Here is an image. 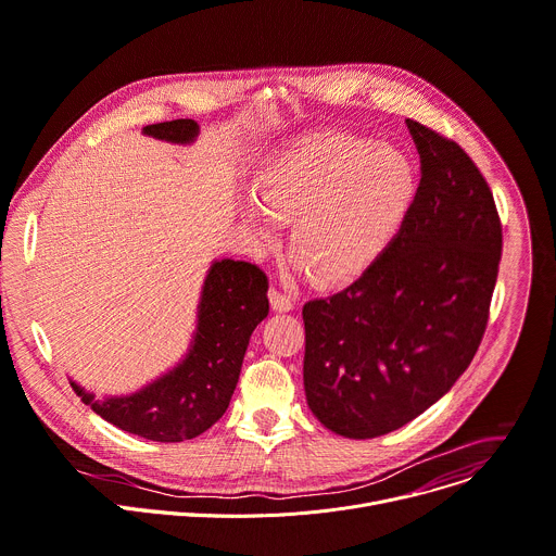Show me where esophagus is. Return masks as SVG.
<instances>
[{
  "label": "esophagus",
  "instance_id": "esophagus-1",
  "mask_svg": "<svg viewBox=\"0 0 556 556\" xmlns=\"http://www.w3.org/2000/svg\"><path fill=\"white\" fill-rule=\"evenodd\" d=\"M268 294H270V304H273V308H275L277 313H288V311H292V308H294V301H292V296H290V294H286L283 290H279L277 286H273Z\"/></svg>",
  "mask_w": 556,
  "mask_h": 556
}]
</instances>
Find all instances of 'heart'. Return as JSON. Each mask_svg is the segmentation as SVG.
I'll return each instance as SVG.
<instances>
[{"label":"heart","instance_id":"heart-1","mask_svg":"<svg viewBox=\"0 0 556 556\" xmlns=\"http://www.w3.org/2000/svg\"><path fill=\"white\" fill-rule=\"evenodd\" d=\"M243 219L264 243L273 217L288 222V248L319 281L366 268L394 239L417 194V173L399 148L350 132H324L283 150L252 181Z\"/></svg>","mask_w":556,"mask_h":556}]
</instances>
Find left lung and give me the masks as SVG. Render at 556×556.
Returning <instances> with one entry per match:
<instances>
[{
    "label": "left lung",
    "mask_w": 556,
    "mask_h": 556,
    "mask_svg": "<svg viewBox=\"0 0 556 556\" xmlns=\"http://www.w3.org/2000/svg\"><path fill=\"white\" fill-rule=\"evenodd\" d=\"M406 124L421 157L406 222L359 279L301 313L308 406L348 439L406 426L466 372L501 262V219L475 162L457 141Z\"/></svg>",
    "instance_id": "obj_1"
}]
</instances>
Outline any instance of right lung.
Returning a JSON list of instances; mask_svg holds the SVG:
<instances>
[{"label":"right lung","mask_w":556,"mask_h":556,"mask_svg":"<svg viewBox=\"0 0 556 556\" xmlns=\"http://www.w3.org/2000/svg\"><path fill=\"white\" fill-rule=\"evenodd\" d=\"M146 135L194 141L192 119L150 124ZM268 277L248 262H215L204 281L199 321L186 359L168 375L128 396L97 399L71 381L86 406L113 426L162 443H177L206 432L226 413L252 330L268 317Z\"/></svg>","instance_id":"1"}]
</instances>
